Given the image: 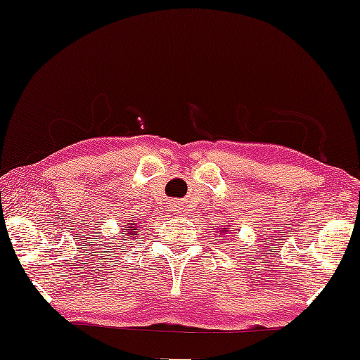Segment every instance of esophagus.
Returning a JSON list of instances; mask_svg holds the SVG:
<instances>
[{
    "instance_id": "34e87169",
    "label": "esophagus",
    "mask_w": 360,
    "mask_h": 360,
    "mask_svg": "<svg viewBox=\"0 0 360 360\" xmlns=\"http://www.w3.org/2000/svg\"><path fill=\"white\" fill-rule=\"evenodd\" d=\"M181 208V206L176 203V201H172V203H169V211L170 213H176V211H179Z\"/></svg>"
}]
</instances>
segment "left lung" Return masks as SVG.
Wrapping results in <instances>:
<instances>
[{
    "label": "left lung",
    "mask_w": 360,
    "mask_h": 360,
    "mask_svg": "<svg viewBox=\"0 0 360 360\" xmlns=\"http://www.w3.org/2000/svg\"><path fill=\"white\" fill-rule=\"evenodd\" d=\"M231 231V224H226L224 228H221V231H219V234H228Z\"/></svg>",
    "instance_id": "obj_1"
}]
</instances>
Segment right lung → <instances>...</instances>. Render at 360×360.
Masks as SVG:
<instances>
[{
	"instance_id": "1",
	"label": "right lung",
	"mask_w": 360,
	"mask_h": 360,
	"mask_svg": "<svg viewBox=\"0 0 360 360\" xmlns=\"http://www.w3.org/2000/svg\"><path fill=\"white\" fill-rule=\"evenodd\" d=\"M134 226H136V223H132V221H129V223H127L124 227L127 228L126 230L122 231V236H127V234H134L136 233V231H132V229H134ZM124 229V228H122Z\"/></svg>"
}]
</instances>
